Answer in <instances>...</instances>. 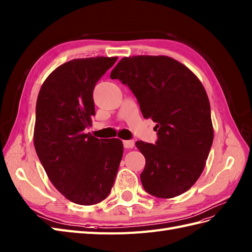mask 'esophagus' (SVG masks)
<instances>
[{
    "label": "esophagus",
    "mask_w": 252,
    "mask_h": 252,
    "mask_svg": "<svg viewBox=\"0 0 252 252\" xmlns=\"http://www.w3.org/2000/svg\"><path fill=\"white\" fill-rule=\"evenodd\" d=\"M123 144H124L125 149H132L134 146V141L133 140H125L123 141Z\"/></svg>",
    "instance_id": "esophagus-1"
}]
</instances>
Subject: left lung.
Segmentation results:
<instances>
[{
  "mask_svg": "<svg viewBox=\"0 0 252 252\" xmlns=\"http://www.w3.org/2000/svg\"><path fill=\"white\" fill-rule=\"evenodd\" d=\"M128 85L144 119L156 123V144L137 141L145 157V191L170 199L192 187L203 172L214 139L205 89L185 65L165 55L123 58L110 75Z\"/></svg>",
  "mask_w": 252,
  "mask_h": 252,
  "instance_id": "1",
  "label": "left lung"
}]
</instances>
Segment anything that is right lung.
<instances>
[{"label":"right lung","instance_id":"1","mask_svg":"<svg viewBox=\"0 0 252 252\" xmlns=\"http://www.w3.org/2000/svg\"><path fill=\"white\" fill-rule=\"evenodd\" d=\"M116 60L96 57L66 62L48 76L37 97L36 153L54 187L76 204L105 200L122 160L120 139L83 132L95 115V85Z\"/></svg>","mask_w":252,"mask_h":252}]
</instances>
